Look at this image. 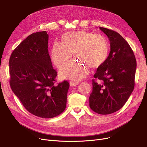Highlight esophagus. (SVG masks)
<instances>
[{
	"label": "esophagus",
	"instance_id": "obj_1",
	"mask_svg": "<svg viewBox=\"0 0 147 147\" xmlns=\"http://www.w3.org/2000/svg\"><path fill=\"white\" fill-rule=\"evenodd\" d=\"M78 83H79V82H74V81H71V82H70V86H77L78 84Z\"/></svg>",
	"mask_w": 147,
	"mask_h": 147
}]
</instances>
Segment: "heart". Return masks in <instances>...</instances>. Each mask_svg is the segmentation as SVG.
<instances>
[{"mask_svg":"<svg viewBox=\"0 0 147 147\" xmlns=\"http://www.w3.org/2000/svg\"><path fill=\"white\" fill-rule=\"evenodd\" d=\"M110 53L109 42L103 35L88 31H72L61 37V43H53L51 57L57 68L67 63L72 56L79 61H73L59 70L61 77L78 82L85 77L88 67L98 68L107 60Z\"/></svg>","mask_w":147,"mask_h":147,"instance_id":"heart-1","label":"heart"}]
</instances>
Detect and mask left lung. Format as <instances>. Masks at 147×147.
<instances>
[{"mask_svg": "<svg viewBox=\"0 0 147 147\" xmlns=\"http://www.w3.org/2000/svg\"><path fill=\"white\" fill-rule=\"evenodd\" d=\"M99 29L109 39L110 52L92 80L90 107L97 113L107 115L123 107L134 90L137 63L134 52L121 35L107 28Z\"/></svg>", "mask_w": 147, "mask_h": 147, "instance_id": "obj_1", "label": "left lung"}]
</instances>
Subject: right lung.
<instances>
[{"mask_svg": "<svg viewBox=\"0 0 147 147\" xmlns=\"http://www.w3.org/2000/svg\"><path fill=\"white\" fill-rule=\"evenodd\" d=\"M46 31L33 33L12 52L9 60L11 90L29 112L51 118L63 112L69 88L67 81L55 84Z\"/></svg>", "mask_w": 147, "mask_h": 147, "instance_id": "obj_1", "label": "right lung"}]
</instances>
